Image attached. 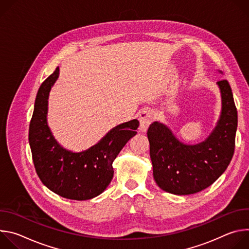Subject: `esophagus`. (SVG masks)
I'll use <instances>...</instances> for the list:
<instances>
[{
  "label": "esophagus",
  "mask_w": 249,
  "mask_h": 249,
  "mask_svg": "<svg viewBox=\"0 0 249 249\" xmlns=\"http://www.w3.org/2000/svg\"><path fill=\"white\" fill-rule=\"evenodd\" d=\"M156 113L151 108H145L140 113V131L146 132L151 123L155 120Z\"/></svg>",
  "instance_id": "34e87169"
}]
</instances>
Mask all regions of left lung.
Masks as SVG:
<instances>
[{
	"instance_id": "8db88e82",
	"label": "left lung",
	"mask_w": 249,
	"mask_h": 249,
	"mask_svg": "<svg viewBox=\"0 0 249 249\" xmlns=\"http://www.w3.org/2000/svg\"><path fill=\"white\" fill-rule=\"evenodd\" d=\"M222 114L209 138L185 145L164 125L154 122L148 129L154 178L164 191L176 195L200 192L214 183L229 166L235 146L237 111L227 80L218 82Z\"/></svg>"
}]
</instances>
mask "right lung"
I'll list each match as a JSON object with an SVG mask.
<instances>
[{
  "label": "right lung",
  "instance_id": "add662e5",
  "mask_svg": "<svg viewBox=\"0 0 249 249\" xmlns=\"http://www.w3.org/2000/svg\"><path fill=\"white\" fill-rule=\"evenodd\" d=\"M59 76V67L40 86L29 124L28 140L33 164L42 183L72 200H88L102 193L113 178L112 162L137 134V119L114 127L98 144L82 153L63 149L46 121L48 95Z\"/></svg>",
  "mask_w": 249,
  "mask_h": 249
}]
</instances>
